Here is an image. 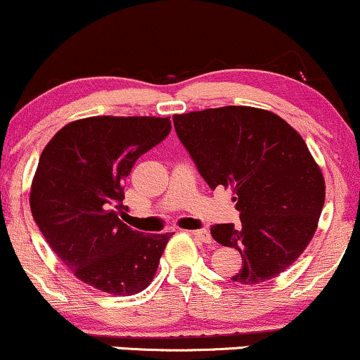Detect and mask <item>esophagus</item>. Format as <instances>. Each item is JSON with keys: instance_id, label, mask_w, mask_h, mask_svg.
Returning a JSON list of instances; mask_svg holds the SVG:
<instances>
[{"instance_id": "esophagus-1", "label": "esophagus", "mask_w": 360, "mask_h": 360, "mask_svg": "<svg viewBox=\"0 0 360 360\" xmlns=\"http://www.w3.org/2000/svg\"><path fill=\"white\" fill-rule=\"evenodd\" d=\"M193 235L194 238H198V240H201L203 243H212V233L208 232L206 229H201V230H193V232H189Z\"/></svg>"}]
</instances>
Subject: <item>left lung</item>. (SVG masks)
Listing matches in <instances>:
<instances>
[{
    "label": "left lung",
    "instance_id": "8db88e82",
    "mask_svg": "<svg viewBox=\"0 0 360 360\" xmlns=\"http://www.w3.org/2000/svg\"><path fill=\"white\" fill-rule=\"evenodd\" d=\"M176 134L212 189L232 188L240 225L212 237L242 255L232 281L266 283L303 254L325 203V179L301 135L267 110L221 106L174 115Z\"/></svg>",
    "mask_w": 360,
    "mask_h": 360
}]
</instances>
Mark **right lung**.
<instances>
[{
    "label": "right lung",
    "mask_w": 360,
    "mask_h": 360,
    "mask_svg": "<svg viewBox=\"0 0 360 360\" xmlns=\"http://www.w3.org/2000/svg\"><path fill=\"white\" fill-rule=\"evenodd\" d=\"M169 131V117H89L62 127L45 146L30 210L51 249L82 283L128 296L154 279L172 235H143L122 221L123 179Z\"/></svg>",
    "instance_id": "obj_1"
}]
</instances>
